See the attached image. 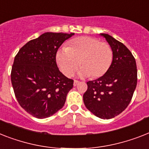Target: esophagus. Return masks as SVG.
<instances>
[{"label": "esophagus", "instance_id": "esophagus-1", "mask_svg": "<svg viewBox=\"0 0 149 149\" xmlns=\"http://www.w3.org/2000/svg\"><path fill=\"white\" fill-rule=\"evenodd\" d=\"M79 83V81L78 80H74V82H73V86H77Z\"/></svg>", "mask_w": 149, "mask_h": 149}]
</instances>
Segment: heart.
Returning a JSON list of instances; mask_svg holds the SVG:
<instances>
[{
    "label": "heart",
    "instance_id": "b5f03b06",
    "mask_svg": "<svg viewBox=\"0 0 149 149\" xmlns=\"http://www.w3.org/2000/svg\"><path fill=\"white\" fill-rule=\"evenodd\" d=\"M112 60L111 47L91 37L75 38L69 43L68 47H61L56 53V63L66 77H71L80 63L79 77L99 78L109 70Z\"/></svg>",
    "mask_w": 149,
    "mask_h": 149
}]
</instances>
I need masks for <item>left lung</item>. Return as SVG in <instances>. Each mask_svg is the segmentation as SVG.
Masks as SVG:
<instances>
[{
    "mask_svg": "<svg viewBox=\"0 0 149 149\" xmlns=\"http://www.w3.org/2000/svg\"><path fill=\"white\" fill-rule=\"evenodd\" d=\"M113 52L109 70L100 78L87 82L83 94L87 109L100 118H114L131 102L137 85V67L134 56L123 43L107 33H100Z\"/></svg>",
    "mask_w": 149,
    "mask_h": 149,
    "instance_id": "8db88e82",
    "label": "left lung"
}]
</instances>
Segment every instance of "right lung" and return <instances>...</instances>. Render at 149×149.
Masks as SVG:
<instances>
[{
    "mask_svg": "<svg viewBox=\"0 0 149 149\" xmlns=\"http://www.w3.org/2000/svg\"><path fill=\"white\" fill-rule=\"evenodd\" d=\"M74 33L47 32L30 40L14 58L11 83L20 106L37 118H45L63 107L73 80L59 70L56 53Z\"/></svg>",
    "mask_w": 149,
    "mask_h": 149,
    "instance_id": "right-lung-1",
    "label": "right lung"
}]
</instances>
